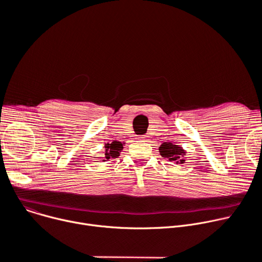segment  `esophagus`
<instances>
[{
  "instance_id": "obj_1",
  "label": "esophagus",
  "mask_w": 262,
  "mask_h": 262,
  "mask_svg": "<svg viewBox=\"0 0 262 262\" xmlns=\"http://www.w3.org/2000/svg\"><path fill=\"white\" fill-rule=\"evenodd\" d=\"M138 138H140V140H141V141H143V142L148 141V140H147V137H145V136H141V137H138Z\"/></svg>"
}]
</instances>
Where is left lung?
<instances>
[{
    "label": "left lung",
    "mask_w": 262,
    "mask_h": 262,
    "mask_svg": "<svg viewBox=\"0 0 262 262\" xmlns=\"http://www.w3.org/2000/svg\"><path fill=\"white\" fill-rule=\"evenodd\" d=\"M160 153L163 158H166L169 161H174L177 164H183L185 162V160L183 159L185 156V152H184L182 147H179L178 145L164 143L160 147Z\"/></svg>",
    "instance_id": "obj_1"
}]
</instances>
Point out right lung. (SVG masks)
Listing matches in <instances>:
<instances>
[{
	"label": "right lung",
	"mask_w": 262,
	"mask_h": 262,
	"mask_svg": "<svg viewBox=\"0 0 262 262\" xmlns=\"http://www.w3.org/2000/svg\"><path fill=\"white\" fill-rule=\"evenodd\" d=\"M105 151H104V159L109 160L111 158H117L119 156V152L122 149V144L120 142H113L111 144L105 145ZM103 160V161H105Z\"/></svg>",
	"instance_id": "obj_1"
}]
</instances>
